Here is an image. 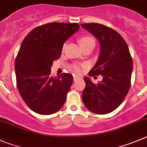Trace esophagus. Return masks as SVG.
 <instances>
[{"instance_id":"esophagus-1","label":"esophagus","mask_w":147,"mask_h":147,"mask_svg":"<svg viewBox=\"0 0 147 147\" xmlns=\"http://www.w3.org/2000/svg\"><path fill=\"white\" fill-rule=\"evenodd\" d=\"M78 79H80V77L77 76V75H73V80H74V81L78 80Z\"/></svg>"}]
</instances>
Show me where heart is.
<instances>
[{
  "label": "heart",
  "instance_id": "obj_1",
  "mask_svg": "<svg viewBox=\"0 0 147 147\" xmlns=\"http://www.w3.org/2000/svg\"><path fill=\"white\" fill-rule=\"evenodd\" d=\"M79 42L80 46L82 48H85L86 47L88 46H94L95 45V41L93 37L90 36H82L80 39H79ZM73 69H75V71H76L77 72H80V68L78 65H74Z\"/></svg>",
  "mask_w": 147,
  "mask_h": 147
}]
</instances>
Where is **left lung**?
Returning a JSON list of instances; mask_svg holds the SVG:
<instances>
[{"label": "left lung", "mask_w": 147, "mask_h": 147, "mask_svg": "<svg viewBox=\"0 0 147 147\" xmlns=\"http://www.w3.org/2000/svg\"><path fill=\"white\" fill-rule=\"evenodd\" d=\"M81 26L95 36L100 45L98 61L88 75L102 76L98 84L84 78L82 101L92 113L107 114L121 105L129 92L133 61L127 44L114 29L96 23L82 24Z\"/></svg>", "instance_id": "8db88e82"}]
</instances>
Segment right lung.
<instances>
[{
    "label": "right lung",
    "instance_id": "1",
    "mask_svg": "<svg viewBox=\"0 0 147 147\" xmlns=\"http://www.w3.org/2000/svg\"><path fill=\"white\" fill-rule=\"evenodd\" d=\"M77 23L53 22L31 30L24 38L15 60L16 85L24 102L41 115L57 112L66 100L73 77L50 76L53 62L59 59L64 43L78 31Z\"/></svg>",
    "mask_w": 147,
    "mask_h": 147
}]
</instances>
